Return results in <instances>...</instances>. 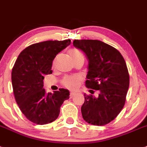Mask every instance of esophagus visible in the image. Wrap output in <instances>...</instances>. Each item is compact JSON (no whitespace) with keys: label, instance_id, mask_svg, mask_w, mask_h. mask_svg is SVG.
<instances>
[{"label":"esophagus","instance_id":"esophagus-1","mask_svg":"<svg viewBox=\"0 0 147 147\" xmlns=\"http://www.w3.org/2000/svg\"><path fill=\"white\" fill-rule=\"evenodd\" d=\"M75 95V92H70V98H72V97L74 96V95Z\"/></svg>","mask_w":147,"mask_h":147}]
</instances>
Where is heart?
Wrapping results in <instances>:
<instances>
[{
    "label": "heart",
    "mask_w": 147,
    "mask_h": 147,
    "mask_svg": "<svg viewBox=\"0 0 147 147\" xmlns=\"http://www.w3.org/2000/svg\"><path fill=\"white\" fill-rule=\"evenodd\" d=\"M69 55L71 57V58H74L76 56L78 55H82L81 52H79L78 50L75 49H72L71 50H69ZM81 79L80 77H78V76H73V77H66L62 81V84H63V86L65 87L68 88L70 89H75L79 86V84L81 83Z\"/></svg>",
    "instance_id": "obj_1"
}]
</instances>
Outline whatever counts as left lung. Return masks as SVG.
<instances>
[{
    "label": "left lung",
    "mask_w": 147,
    "mask_h": 147,
    "mask_svg": "<svg viewBox=\"0 0 147 147\" xmlns=\"http://www.w3.org/2000/svg\"><path fill=\"white\" fill-rule=\"evenodd\" d=\"M73 45L88 60L86 86L99 92L98 97L84 93L83 118L92 125L107 124L118 116L126 101L129 86L126 62L119 51L100 40H75Z\"/></svg>",
    "instance_id": "left-lung-1"
}]
</instances>
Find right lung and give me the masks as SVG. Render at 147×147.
Wrapping results in <instances>:
<instances>
[{"label": "right lung", "mask_w": 147, "mask_h": 147, "mask_svg": "<svg viewBox=\"0 0 147 147\" xmlns=\"http://www.w3.org/2000/svg\"><path fill=\"white\" fill-rule=\"evenodd\" d=\"M70 43L69 39L34 43L20 52L15 61L12 71L15 100L26 118L36 124L55 121L61 106L69 98V91L66 89L46 92L43 79L44 75L52 73L55 56Z\"/></svg>", "instance_id": "obj_1"}]
</instances>
